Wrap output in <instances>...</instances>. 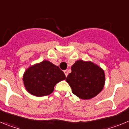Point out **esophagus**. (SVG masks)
Wrapping results in <instances>:
<instances>
[{
  "label": "esophagus",
  "mask_w": 129,
  "mask_h": 129,
  "mask_svg": "<svg viewBox=\"0 0 129 129\" xmlns=\"http://www.w3.org/2000/svg\"><path fill=\"white\" fill-rule=\"evenodd\" d=\"M64 74H65V76H66V77H67V76H68V70H64Z\"/></svg>",
  "instance_id": "esophagus-1"
}]
</instances>
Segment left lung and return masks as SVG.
Segmentation results:
<instances>
[{
  "instance_id": "8db88e82",
  "label": "left lung",
  "mask_w": 129,
  "mask_h": 129,
  "mask_svg": "<svg viewBox=\"0 0 129 129\" xmlns=\"http://www.w3.org/2000/svg\"><path fill=\"white\" fill-rule=\"evenodd\" d=\"M72 72L66 79L72 92L79 98L88 100L101 92L105 85L103 69L90 61L79 60L71 68Z\"/></svg>"
}]
</instances>
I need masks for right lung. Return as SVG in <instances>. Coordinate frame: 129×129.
Returning <instances> with one entry per match:
<instances>
[{
	"label": "right lung",
	"mask_w": 129,
	"mask_h": 129,
	"mask_svg": "<svg viewBox=\"0 0 129 129\" xmlns=\"http://www.w3.org/2000/svg\"><path fill=\"white\" fill-rule=\"evenodd\" d=\"M65 79V74L58 66L46 60L29 67L23 76L26 89L38 97L50 94L55 85Z\"/></svg>",
	"instance_id": "obj_1"
}]
</instances>
